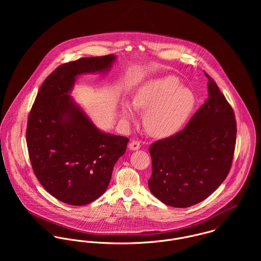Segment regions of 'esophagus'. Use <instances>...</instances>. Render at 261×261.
Segmentation results:
<instances>
[{"label": "esophagus", "instance_id": "obj_1", "mask_svg": "<svg viewBox=\"0 0 261 261\" xmlns=\"http://www.w3.org/2000/svg\"><path fill=\"white\" fill-rule=\"evenodd\" d=\"M128 148H129V149H132V150H137V149L141 148V144L138 141H132L129 143V145H128Z\"/></svg>", "mask_w": 261, "mask_h": 261}]
</instances>
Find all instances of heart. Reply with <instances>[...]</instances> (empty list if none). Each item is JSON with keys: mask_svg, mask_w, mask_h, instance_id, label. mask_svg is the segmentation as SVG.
<instances>
[{"mask_svg": "<svg viewBox=\"0 0 261 261\" xmlns=\"http://www.w3.org/2000/svg\"><path fill=\"white\" fill-rule=\"evenodd\" d=\"M195 102L194 93L181 86L179 79L174 76L150 81L133 98L135 110L145 113V128L156 138L176 134L186 122ZM120 114L124 122L136 119L135 111L128 102L122 103Z\"/></svg>", "mask_w": 261, "mask_h": 261, "instance_id": "1", "label": "heart"}]
</instances>
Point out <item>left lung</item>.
<instances>
[{"label": "left lung", "instance_id": "left-lung-1", "mask_svg": "<svg viewBox=\"0 0 261 261\" xmlns=\"http://www.w3.org/2000/svg\"><path fill=\"white\" fill-rule=\"evenodd\" d=\"M184 129L152 143L151 194L166 205L186 208L209 197L226 179L236 144V120L216 82Z\"/></svg>", "mask_w": 261, "mask_h": 261}]
</instances>
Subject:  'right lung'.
I'll list each match as a JSON object with an SVG mask.
<instances>
[{
  "mask_svg": "<svg viewBox=\"0 0 261 261\" xmlns=\"http://www.w3.org/2000/svg\"><path fill=\"white\" fill-rule=\"evenodd\" d=\"M115 58L85 57L57 67L42 83L28 117L34 174L49 194L69 205L98 199L126 149L127 138L98 129L69 94L78 75L108 72Z\"/></svg>",
  "mask_w": 261,
  "mask_h": 261,
  "instance_id": "obj_1",
  "label": "right lung"
}]
</instances>
